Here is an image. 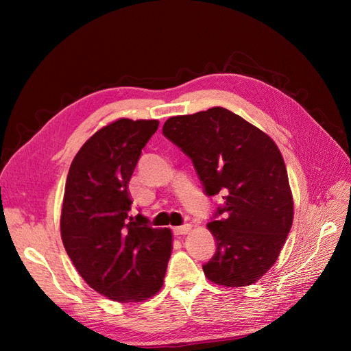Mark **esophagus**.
<instances>
[{"mask_svg":"<svg viewBox=\"0 0 351 351\" xmlns=\"http://www.w3.org/2000/svg\"><path fill=\"white\" fill-rule=\"evenodd\" d=\"M192 230V226L190 224H186V226H180V227H174L173 231H174V236H184L187 234V232Z\"/></svg>","mask_w":351,"mask_h":351,"instance_id":"1","label":"esophagus"}]
</instances>
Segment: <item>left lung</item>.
Segmentation results:
<instances>
[{
  "instance_id": "1",
  "label": "left lung",
  "mask_w": 351,
  "mask_h": 351,
  "mask_svg": "<svg viewBox=\"0 0 351 351\" xmlns=\"http://www.w3.org/2000/svg\"><path fill=\"white\" fill-rule=\"evenodd\" d=\"M164 136L192 158L208 196L221 195L218 221L208 222L217 252L205 277L246 287L277 262L293 226L294 202L278 146L256 125L222 107L169 117Z\"/></svg>"
}]
</instances>
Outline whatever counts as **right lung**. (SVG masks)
I'll use <instances>...</instances> for the list:
<instances>
[{"instance_id":"right-lung-1","label":"right lung","mask_w":351,"mask_h":351,"mask_svg":"<svg viewBox=\"0 0 351 351\" xmlns=\"http://www.w3.org/2000/svg\"><path fill=\"white\" fill-rule=\"evenodd\" d=\"M158 125V120L130 119L104 125L80 147L66 180L62 244L80 277L114 302L151 299L161 290L171 256V230L129 217V182Z\"/></svg>"}]
</instances>
